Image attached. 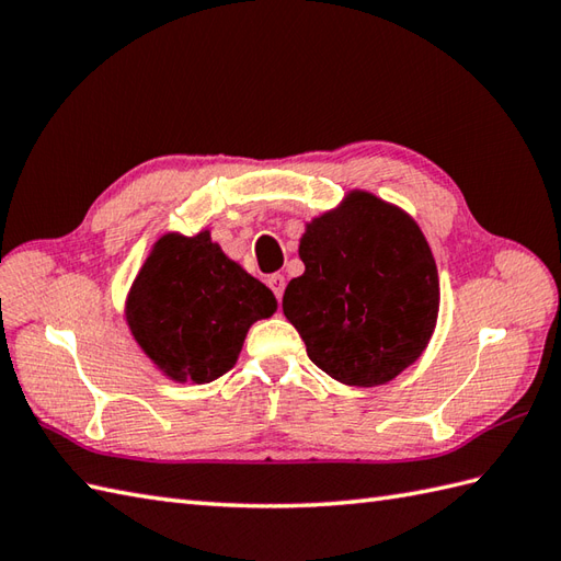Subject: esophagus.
Instances as JSON below:
<instances>
[{
	"label": "esophagus",
	"instance_id": "esophagus-1",
	"mask_svg": "<svg viewBox=\"0 0 561 561\" xmlns=\"http://www.w3.org/2000/svg\"><path fill=\"white\" fill-rule=\"evenodd\" d=\"M267 284H270V289L275 291L277 301H282V296H284V286H286L284 277H282V275H270V277H267Z\"/></svg>",
	"mask_w": 561,
	"mask_h": 561
}]
</instances>
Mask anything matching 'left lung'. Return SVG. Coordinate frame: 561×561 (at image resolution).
Returning <instances> with one entry per match:
<instances>
[{
	"instance_id": "8db88e82",
	"label": "left lung",
	"mask_w": 561,
	"mask_h": 561,
	"mask_svg": "<svg viewBox=\"0 0 561 561\" xmlns=\"http://www.w3.org/2000/svg\"><path fill=\"white\" fill-rule=\"evenodd\" d=\"M298 255L306 272L286 286L282 308L320 370L375 387L419 360L437 322L439 282L407 213L354 191L310 221Z\"/></svg>"
}]
</instances>
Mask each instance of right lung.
Masks as SVG:
<instances>
[{"mask_svg":"<svg viewBox=\"0 0 561 561\" xmlns=\"http://www.w3.org/2000/svg\"><path fill=\"white\" fill-rule=\"evenodd\" d=\"M275 310V294L221 253L210 231L167 233L131 286L126 322L167 377L205 385L233 368L251 324Z\"/></svg>","mask_w":561,"mask_h":561,"instance_id":"1","label":"right lung"}]
</instances>
